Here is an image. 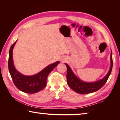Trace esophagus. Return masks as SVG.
Masks as SVG:
<instances>
[{
    "mask_svg": "<svg viewBox=\"0 0 120 120\" xmlns=\"http://www.w3.org/2000/svg\"><path fill=\"white\" fill-rule=\"evenodd\" d=\"M67 61L66 59V58H64V59H63L61 60V62H65V61Z\"/></svg>",
    "mask_w": 120,
    "mask_h": 120,
    "instance_id": "obj_1",
    "label": "esophagus"
}]
</instances>
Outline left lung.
Returning <instances> with one entry per match:
<instances>
[{
	"instance_id": "obj_1",
	"label": "left lung",
	"mask_w": 120,
	"mask_h": 120,
	"mask_svg": "<svg viewBox=\"0 0 120 120\" xmlns=\"http://www.w3.org/2000/svg\"><path fill=\"white\" fill-rule=\"evenodd\" d=\"M110 61V68H109L107 74L102 79L94 82H86L81 80L74 74L70 66L67 64L65 63L64 64L67 68V84L68 86L75 92L79 93V94H86L96 92L104 86L111 73L113 67L112 52V51L111 53Z\"/></svg>"
}]
</instances>
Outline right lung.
Returning a JSON list of instances; mask_svg holds the SVG:
<instances>
[{
	"instance_id": "add662e5",
	"label": "right lung",
	"mask_w": 120,
	"mask_h": 120,
	"mask_svg": "<svg viewBox=\"0 0 120 120\" xmlns=\"http://www.w3.org/2000/svg\"><path fill=\"white\" fill-rule=\"evenodd\" d=\"M17 41L11 46L9 52L8 68L12 79L16 87L22 92L28 94L38 93L45 87L49 74L59 64L60 62L58 61L49 64L34 75L27 76L22 74L16 70L13 61V49Z\"/></svg>"
}]
</instances>
